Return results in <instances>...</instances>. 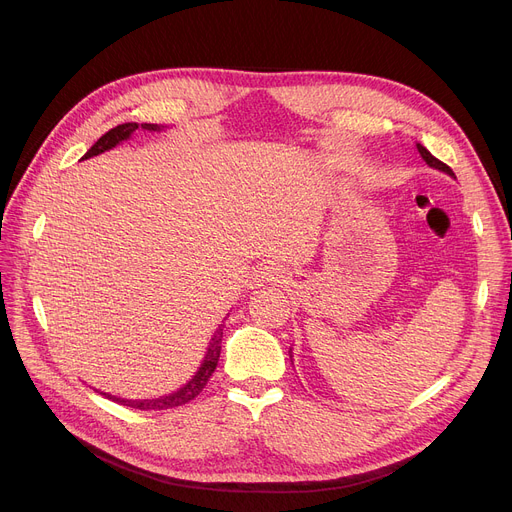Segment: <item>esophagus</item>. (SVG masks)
<instances>
[{
    "mask_svg": "<svg viewBox=\"0 0 512 512\" xmlns=\"http://www.w3.org/2000/svg\"><path fill=\"white\" fill-rule=\"evenodd\" d=\"M282 278H284V274L280 272V267L265 263V265L255 267L251 284L253 286H263V284H270V282H282Z\"/></svg>",
    "mask_w": 512,
    "mask_h": 512,
    "instance_id": "esophagus-1",
    "label": "esophagus"
}]
</instances>
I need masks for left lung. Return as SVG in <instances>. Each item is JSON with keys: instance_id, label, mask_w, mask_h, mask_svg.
Wrapping results in <instances>:
<instances>
[{"instance_id": "obj_1", "label": "left lung", "mask_w": 512, "mask_h": 512, "mask_svg": "<svg viewBox=\"0 0 512 512\" xmlns=\"http://www.w3.org/2000/svg\"><path fill=\"white\" fill-rule=\"evenodd\" d=\"M417 149H419V153H421V157L427 161L429 166L432 168H438V170H442V172H446V174H450V176H454V172L444 164V161H440V159H436L432 153H429L423 145H417Z\"/></svg>"}]
</instances>
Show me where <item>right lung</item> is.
Wrapping results in <instances>:
<instances>
[{
  "label": "right lung",
  "mask_w": 512,
  "mask_h": 512,
  "mask_svg": "<svg viewBox=\"0 0 512 512\" xmlns=\"http://www.w3.org/2000/svg\"><path fill=\"white\" fill-rule=\"evenodd\" d=\"M137 128H145V130H159L157 124H137V122H126V124H120L112 130H107L103 137L85 153L83 159L87 157H93V155H99L107 149L116 147L120 141L128 139L130 134L137 130ZM220 351H222V328L213 334L211 342H209V348H207V355H205V361L203 365L199 367L195 378L188 382L184 388H180L178 392L170 394V396H161V398H155V400H126V398H116L112 394H105L101 392L105 398H110L114 402H120V405L124 407H130V409H141V411H164V409H174V407H182L186 405V402H191L193 398H197L203 388L207 386L211 373L215 371V367H218V361H220Z\"/></svg>",
  "instance_id": "add662e5"
}]
</instances>
